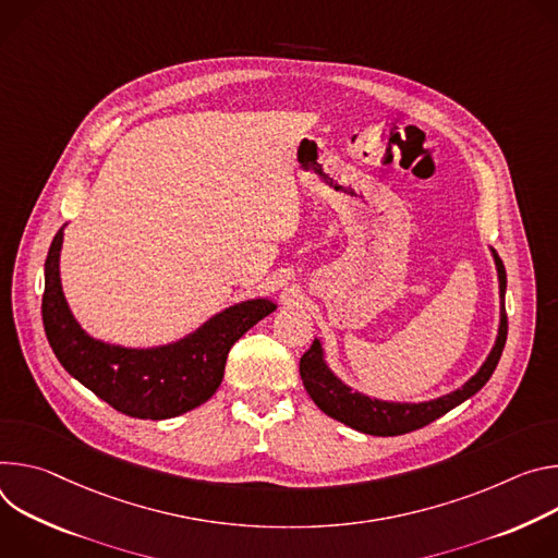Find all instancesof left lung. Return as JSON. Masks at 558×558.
Listing matches in <instances>:
<instances>
[{
    "label": "left lung",
    "instance_id": "obj_1",
    "mask_svg": "<svg viewBox=\"0 0 558 558\" xmlns=\"http://www.w3.org/2000/svg\"><path fill=\"white\" fill-rule=\"evenodd\" d=\"M494 264H497L499 272V292H501V324H499V335L497 341H494L492 352L487 354L485 363L478 367V373L459 390L444 395L439 399L423 401V403H395V401H381V399H369L361 392H352L332 369L328 367L324 359V348L322 341L315 339L311 350H307L301 361H299V373L301 381L311 395V399L317 403L322 412L328 416L365 432V435L373 437H397L405 435V432L418 429L435 418L444 416L452 408L461 405L465 399L476 395L492 377L494 367H497L506 339H508V315L504 307L506 299V268L501 257L492 251Z\"/></svg>",
    "mask_w": 558,
    "mask_h": 558
}]
</instances>
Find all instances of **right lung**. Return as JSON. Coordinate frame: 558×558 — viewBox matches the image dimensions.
Wrapping results in <instances>:
<instances>
[{"label": "right lung", "mask_w": 558, "mask_h": 558, "mask_svg": "<svg viewBox=\"0 0 558 558\" xmlns=\"http://www.w3.org/2000/svg\"><path fill=\"white\" fill-rule=\"evenodd\" d=\"M61 241L64 226L44 266L41 319L48 343L71 377L121 414L159 421L206 403L221 386L230 348L277 307L270 299L234 303L193 335L159 348L104 343L82 330L61 292Z\"/></svg>", "instance_id": "obj_1"}]
</instances>
